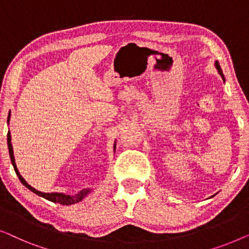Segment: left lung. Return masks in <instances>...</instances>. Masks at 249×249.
Returning <instances> with one entry per match:
<instances>
[{"label":"left lung","mask_w":249,"mask_h":249,"mask_svg":"<svg viewBox=\"0 0 249 249\" xmlns=\"http://www.w3.org/2000/svg\"><path fill=\"white\" fill-rule=\"evenodd\" d=\"M215 68H216V70H218V72H219V74L222 76V79H223V81H225V75H223V73H222V70H221V68H220V65H219V63H218V61H215Z\"/></svg>","instance_id":"left-lung-1"}]
</instances>
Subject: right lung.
<instances>
[{"label": "right lung", "instance_id": "right-lung-1", "mask_svg": "<svg viewBox=\"0 0 249 249\" xmlns=\"http://www.w3.org/2000/svg\"><path fill=\"white\" fill-rule=\"evenodd\" d=\"M10 117H11V111L9 113V116H8V123L10 121ZM8 148H9V153H10V158H11V162H12V166L13 168H15V171L17 174V176H18V178L20 179L21 183H22L24 186H26L28 190H30L33 193L37 194L41 196V197L46 198L48 199V201L51 202H54V203H59V204H63V205H71V204H74V203H78L80 201H82L83 198L86 197L87 195H88L91 190L90 188H86V190H83L80 192V193H78L74 196H71V195H65L63 193H43V192H39L37 190H35L34 187H31L29 184L27 183L26 180L23 179V177L21 176L18 168H17V164H16V160H15V156H13V148H12V143H11V133H10V131L8 132Z\"/></svg>", "mask_w": 249, "mask_h": 249}]
</instances>
